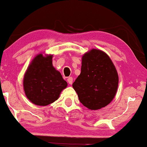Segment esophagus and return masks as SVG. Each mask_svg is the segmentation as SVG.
<instances>
[{"mask_svg":"<svg viewBox=\"0 0 147 147\" xmlns=\"http://www.w3.org/2000/svg\"><path fill=\"white\" fill-rule=\"evenodd\" d=\"M67 82L69 84H72V83H73V78L71 77H69L67 78Z\"/></svg>","mask_w":147,"mask_h":147,"instance_id":"obj_1","label":"esophagus"}]
</instances>
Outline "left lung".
Masks as SVG:
<instances>
[{
	"instance_id": "obj_1",
	"label": "left lung",
	"mask_w": 147,
	"mask_h": 147,
	"mask_svg": "<svg viewBox=\"0 0 147 147\" xmlns=\"http://www.w3.org/2000/svg\"><path fill=\"white\" fill-rule=\"evenodd\" d=\"M72 86L84 106L92 110L101 109L116 96L117 70L105 52L92 49L82 56L81 73Z\"/></svg>"
}]
</instances>
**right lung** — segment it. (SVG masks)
<instances>
[{
  "mask_svg": "<svg viewBox=\"0 0 147 147\" xmlns=\"http://www.w3.org/2000/svg\"><path fill=\"white\" fill-rule=\"evenodd\" d=\"M53 55L39 53L28 66L23 78L27 98L37 106H47L59 98L67 86V82L53 66Z\"/></svg>",
  "mask_w": 147,
  "mask_h": 147,
  "instance_id": "add662e5",
  "label": "right lung"
}]
</instances>
